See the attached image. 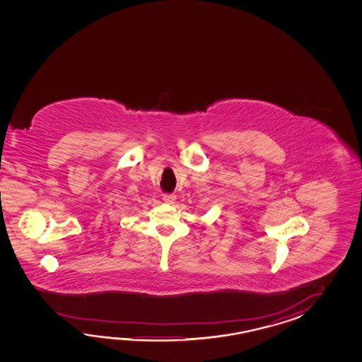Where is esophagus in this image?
<instances>
[{
    "mask_svg": "<svg viewBox=\"0 0 362 362\" xmlns=\"http://www.w3.org/2000/svg\"><path fill=\"white\" fill-rule=\"evenodd\" d=\"M163 200L168 204H172L176 200V195L175 194H163Z\"/></svg>",
    "mask_w": 362,
    "mask_h": 362,
    "instance_id": "34e87169",
    "label": "esophagus"
}]
</instances>
